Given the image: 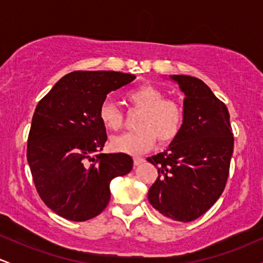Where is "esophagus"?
I'll return each mask as SVG.
<instances>
[{
	"label": "esophagus",
	"mask_w": 263,
	"mask_h": 263,
	"mask_svg": "<svg viewBox=\"0 0 263 263\" xmlns=\"http://www.w3.org/2000/svg\"><path fill=\"white\" fill-rule=\"evenodd\" d=\"M143 162H144V159L141 158V157H135V158H134V164L135 165H140Z\"/></svg>",
	"instance_id": "1"
}]
</instances>
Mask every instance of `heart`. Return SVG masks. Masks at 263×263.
Instances as JSON below:
<instances>
[{"instance_id":"obj_1","label":"heart","mask_w":263,"mask_h":263,"mask_svg":"<svg viewBox=\"0 0 263 263\" xmlns=\"http://www.w3.org/2000/svg\"><path fill=\"white\" fill-rule=\"evenodd\" d=\"M129 104L141 111L135 132L114 136L111 148L126 155H142L155 146L157 138L163 144L173 142L180 134L184 123L183 105L176 99L165 98V93L152 84L142 85L126 93ZM99 119L107 129L121 128L123 115L111 101L102 102L99 108Z\"/></svg>"}]
</instances>
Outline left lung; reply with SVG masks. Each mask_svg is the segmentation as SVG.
Masks as SVG:
<instances>
[{
  "instance_id": "1",
  "label": "left lung",
  "mask_w": 263,
  "mask_h": 263,
  "mask_svg": "<svg viewBox=\"0 0 263 263\" xmlns=\"http://www.w3.org/2000/svg\"><path fill=\"white\" fill-rule=\"evenodd\" d=\"M184 98L180 134L147 161L158 170L148 201L163 216L189 222L215 204L228 182L234 135L228 107L198 78L171 75Z\"/></svg>"
}]
</instances>
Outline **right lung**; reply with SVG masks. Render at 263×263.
Returning <instances> with one entry per match:
<instances>
[{
  "mask_svg": "<svg viewBox=\"0 0 263 263\" xmlns=\"http://www.w3.org/2000/svg\"><path fill=\"white\" fill-rule=\"evenodd\" d=\"M136 77L119 71H73L38 102L27 161L39 197L71 221L95 218L110 201L114 178L131 172L125 153H100L107 140L99 108L108 92Z\"/></svg>",
  "mask_w": 263,
  "mask_h": 263,
  "instance_id": "right-lung-1",
  "label": "right lung"
}]
</instances>
